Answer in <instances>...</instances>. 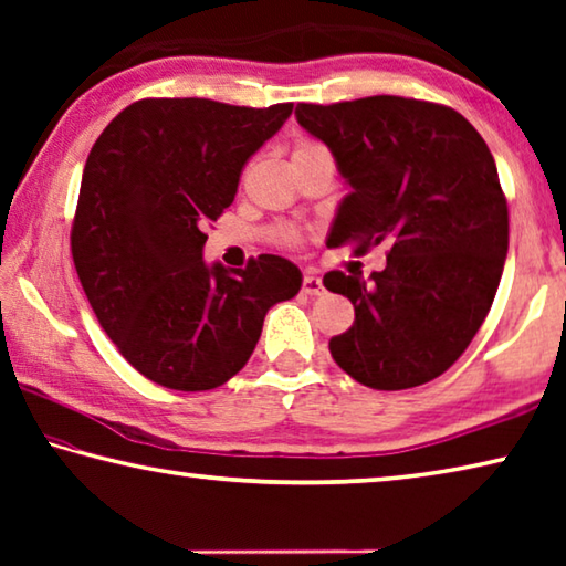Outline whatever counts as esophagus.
I'll list each match as a JSON object with an SVG mask.
<instances>
[{
	"mask_svg": "<svg viewBox=\"0 0 566 566\" xmlns=\"http://www.w3.org/2000/svg\"><path fill=\"white\" fill-rule=\"evenodd\" d=\"M302 292L310 294V296H319L324 294V284L319 280V274L314 270H306L304 272V280H302Z\"/></svg>",
	"mask_w": 566,
	"mask_h": 566,
	"instance_id": "obj_1",
	"label": "esophagus"
}]
</instances>
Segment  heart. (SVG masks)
<instances>
[{
    "instance_id": "b5f03b06",
    "label": "heart",
    "mask_w": 566,
    "mask_h": 566,
    "mask_svg": "<svg viewBox=\"0 0 566 566\" xmlns=\"http://www.w3.org/2000/svg\"><path fill=\"white\" fill-rule=\"evenodd\" d=\"M317 149H322V147L314 145V142H300L294 149V155H306V151H317ZM286 239H292V237H286Z\"/></svg>"
}]
</instances>
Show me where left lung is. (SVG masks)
<instances>
[{"label":"left lung","instance_id":"obj_1","mask_svg":"<svg viewBox=\"0 0 566 566\" xmlns=\"http://www.w3.org/2000/svg\"><path fill=\"white\" fill-rule=\"evenodd\" d=\"M294 114L352 187L327 244L389 247L369 280L324 274L354 304V324L329 342L334 361L371 389L432 381L474 339L502 280L510 214L490 147L459 112L389 94Z\"/></svg>","mask_w":566,"mask_h":566}]
</instances>
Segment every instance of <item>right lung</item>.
I'll list each match as a JSON object with an SVG mask.
<instances>
[{"mask_svg": "<svg viewBox=\"0 0 566 566\" xmlns=\"http://www.w3.org/2000/svg\"><path fill=\"white\" fill-rule=\"evenodd\" d=\"M212 99H142L99 134L82 175L72 260L94 314L139 375L179 391L232 379L266 312L302 290L300 266L260 254L207 264L209 222L234 202L247 159L290 119Z\"/></svg>", "mask_w": 566, "mask_h": 566, "instance_id": "obj_1", "label": "right lung"}]
</instances>
